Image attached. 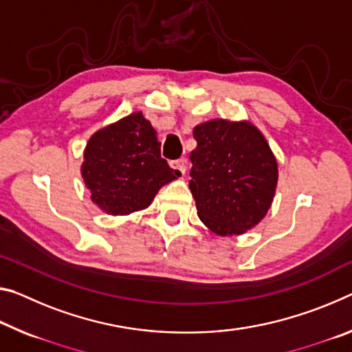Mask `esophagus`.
Here are the masks:
<instances>
[{
	"mask_svg": "<svg viewBox=\"0 0 352 352\" xmlns=\"http://www.w3.org/2000/svg\"><path fill=\"white\" fill-rule=\"evenodd\" d=\"M170 167L174 170H177L178 174L185 175L186 174V160L185 158H180V160H175V161H170Z\"/></svg>",
	"mask_w": 352,
	"mask_h": 352,
	"instance_id": "1",
	"label": "esophagus"
}]
</instances>
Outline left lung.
Here are the masks:
<instances>
[{
    "label": "left lung",
    "mask_w": 352,
    "mask_h": 352,
    "mask_svg": "<svg viewBox=\"0 0 352 352\" xmlns=\"http://www.w3.org/2000/svg\"><path fill=\"white\" fill-rule=\"evenodd\" d=\"M191 189L200 221L221 236L241 235L266 216L277 186V161L250 122L213 119L192 131Z\"/></svg>",
    "instance_id": "left-lung-1"
}]
</instances>
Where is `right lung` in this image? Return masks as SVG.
Instances as JSON below:
<instances>
[{
  "mask_svg": "<svg viewBox=\"0 0 352 352\" xmlns=\"http://www.w3.org/2000/svg\"><path fill=\"white\" fill-rule=\"evenodd\" d=\"M160 147L155 128L142 113L94 133L81 164L92 202L113 216L147 208L161 188L182 175L161 158Z\"/></svg>",
  "mask_w": 352,
  "mask_h": 352,
  "instance_id": "add662e5",
  "label": "right lung"
}]
</instances>
